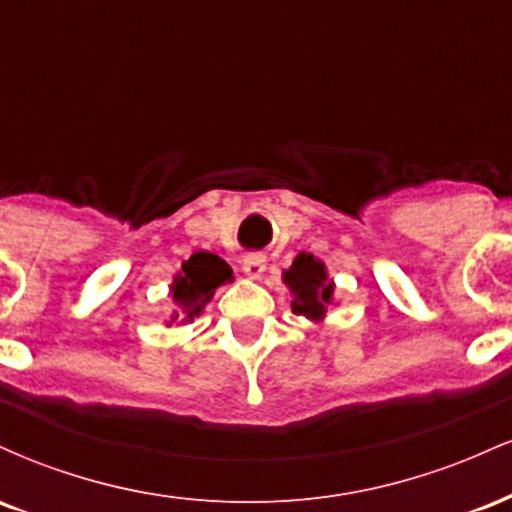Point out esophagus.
<instances>
[{"instance_id":"esophagus-1","label":"esophagus","mask_w":512,"mask_h":512,"mask_svg":"<svg viewBox=\"0 0 512 512\" xmlns=\"http://www.w3.org/2000/svg\"><path fill=\"white\" fill-rule=\"evenodd\" d=\"M267 269V257L260 255V252H250V255L243 257V272L250 276V279H260Z\"/></svg>"}]
</instances>
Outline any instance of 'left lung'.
<instances>
[{"mask_svg": "<svg viewBox=\"0 0 512 512\" xmlns=\"http://www.w3.org/2000/svg\"><path fill=\"white\" fill-rule=\"evenodd\" d=\"M284 284L293 293L291 310L308 320L320 322L327 313V305L332 303L334 281L327 276V267L315 260L308 252H301L284 272Z\"/></svg>", "mask_w": 512, "mask_h": 512, "instance_id": "8db88e82", "label": "left lung"}]
</instances>
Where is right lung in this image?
Returning a JSON list of instances; mask_svg holds the SVG:
<instances>
[{
  "instance_id": "add662e5",
  "label": "right lung",
  "mask_w": 512,
  "mask_h": 512,
  "mask_svg": "<svg viewBox=\"0 0 512 512\" xmlns=\"http://www.w3.org/2000/svg\"><path fill=\"white\" fill-rule=\"evenodd\" d=\"M228 281H233V269L219 255L195 252L190 260L182 262V269L175 274L173 284H170V296L185 313L182 322L192 320V317L202 313V308L211 301L214 291L221 284H228Z\"/></svg>"
}]
</instances>
